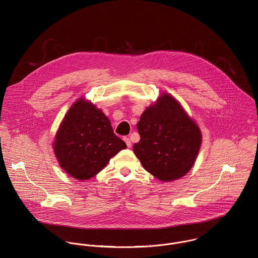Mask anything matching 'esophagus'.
I'll list each match as a JSON object with an SVG mask.
<instances>
[{
    "instance_id": "34e87169",
    "label": "esophagus",
    "mask_w": 258,
    "mask_h": 258,
    "mask_svg": "<svg viewBox=\"0 0 258 258\" xmlns=\"http://www.w3.org/2000/svg\"><path fill=\"white\" fill-rule=\"evenodd\" d=\"M123 140L125 141V143H126L127 147H131V141H130V139H129V138H127V137H124V138H123Z\"/></svg>"
}]
</instances>
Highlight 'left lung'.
Returning <instances> with one entry per match:
<instances>
[{"mask_svg": "<svg viewBox=\"0 0 258 258\" xmlns=\"http://www.w3.org/2000/svg\"><path fill=\"white\" fill-rule=\"evenodd\" d=\"M140 141L133 151L144 169L163 182L184 177L202 144L199 126L170 94L149 106L137 123Z\"/></svg>", "mask_w": 258, "mask_h": 258, "instance_id": "left-lung-1", "label": "left lung"}]
</instances>
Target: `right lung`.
<instances>
[{"mask_svg":"<svg viewBox=\"0 0 258 258\" xmlns=\"http://www.w3.org/2000/svg\"><path fill=\"white\" fill-rule=\"evenodd\" d=\"M126 147L114 134L102 110L83 98L68 111L53 143L60 167L79 181L97 175L113 156Z\"/></svg>","mask_w":258,"mask_h":258,"instance_id":"1","label":"right lung"}]
</instances>
